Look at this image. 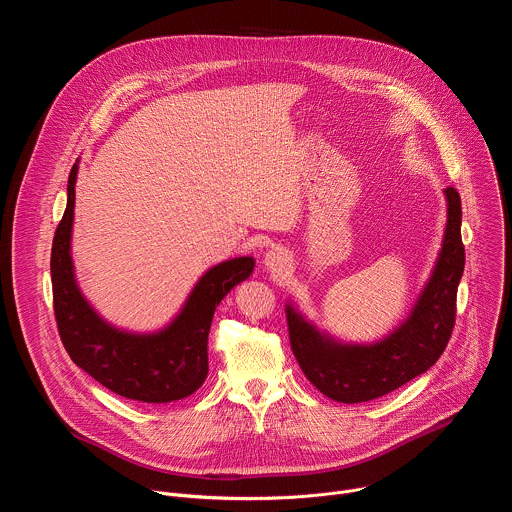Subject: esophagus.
<instances>
[{
  "instance_id": "esophagus-1",
  "label": "esophagus",
  "mask_w": 512,
  "mask_h": 512,
  "mask_svg": "<svg viewBox=\"0 0 512 512\" xmlns=\"http://www.w3.org/2000/svg\"><path fill=\"white\" fill-rule=\"evenodd\" d=\"M267 271L275 273V275H281L289 269L291 265V257L289 253L283 249V247H271L267 253H265V259H263Z\"/></svg>"
}]
</instances>
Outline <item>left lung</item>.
<instances>
[{
    "label": "left lung",
    "mask_w": 512,
    "mask_h": 512,
    "mask_svg": "<svg viewBox=\"0 0 512 512\" xmlns=\"http://www.w3.org/2000/svg\"><path fill=\"white\" fill-rule=\"evenodd\" d=\"M448 221L442 249L409 314L377 342H344L306 318L287 300L289 342L306 379L338 403L379 399L423 375L442 356L456 318V294L464 273L462 202L444 190Z\"/></svg>",
    "instance_id": "8db88e82"
}]
</instances>
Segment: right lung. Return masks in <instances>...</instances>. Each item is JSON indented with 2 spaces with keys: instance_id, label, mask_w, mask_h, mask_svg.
<instances>
[{
  "instance_id": "1",
  "label": "right lung",
  "mask_w": 512,
  "mask_h": 512,
  "mask_svg": "<svg viewBox=\"0 0 512 512\" xmlns=\"http://www.w3.org/2000/svg\"><path fill=\"white\" fill-rule=\"evenodd\" d=\"M79 162L68 176L66 210L50 255L54 314L62 344L77 367L125 399L180 401L206 381V344L214 310L253 273L255 259L235 257L206 269L178 314L154 332L125 330L107 322L85 298L70 253Z\"/></svg>"
}]
</instances>
